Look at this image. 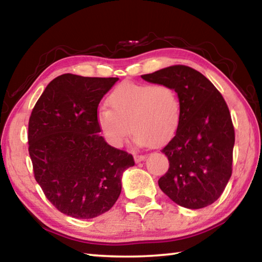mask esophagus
Instances as JSON below:
<instances>
[{"label": "esophagus", "instance_id": "34e87169", "mask_svg": "<svg viewBox=\"0 0 262 262\" xmlns=\"http://www.w3.org/2000/svg\"><path fill=\"white\" fill-rule=\"evenodd\" d=\"M134 159H135L136 163H140V162H142V161H144L145 156H144V155H135Z\"/></svg>", "mask_w": 262, "mask_h": 262}]
</instances>
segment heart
<instances>
[{
    "instance_id": "b5f03b06",
    "label": "heart",
    "mask_w": 262,
    "mask_h": 262,
    "mask_svg": "<svg viewBox=\"0 0 262 262\" xmlns=\"http://www.w3.org/2000/svg\"><path fill=\"white\" fill-rule=\"evenodd\" d=\"M108 104L111 110L98 111L97 122L114 147L123 144L130 129L139 144L158 147L170 141L180 126L181 100L168 84L121 83L111 92Z\"/></svg>"
}]
</instances>
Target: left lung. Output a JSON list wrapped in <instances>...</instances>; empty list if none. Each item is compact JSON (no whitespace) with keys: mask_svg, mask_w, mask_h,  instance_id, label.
<instances>
[{"mask_svg":"<svg viewBox=\"0 0 262 262\" xmlns=\"http://www.w3.org/2000/svg\"><path fill=\"white\" fill-rule=\"evenodd\" d=\"M141 77L173 86L181 100L180 126L162 149L170 166L158 180L159 188L188 209L210 206L232 173L234 128L223 96L209 79L187 66H171Z\"/></svg>","mask_w":262,"mask_h":262,"instance_id":"left-lung-1","label":"left lung"}]
</instances>
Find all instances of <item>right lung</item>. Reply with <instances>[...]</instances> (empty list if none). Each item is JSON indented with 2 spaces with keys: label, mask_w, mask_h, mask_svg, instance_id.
Here are the masks:
<instances>
[{
  "label": "right lung",
  "mask_w": 262,
  "mask_h": 262,
  "mask_svg": "<svg viewBox=\"0 0 262 262\" xmlns=\"http://www.w3.org/2000/svg\"><path fill=\"white\" fill-rule=\"evenodd\" d=\"M118 79L63 74L48 84L31 113L34 178L48 201L74 219L110 210L121 193L123 171L135 164L99 135L97 110Z\"/></svg>",
  "instance_id": "add662e5"
}]
</instances>
